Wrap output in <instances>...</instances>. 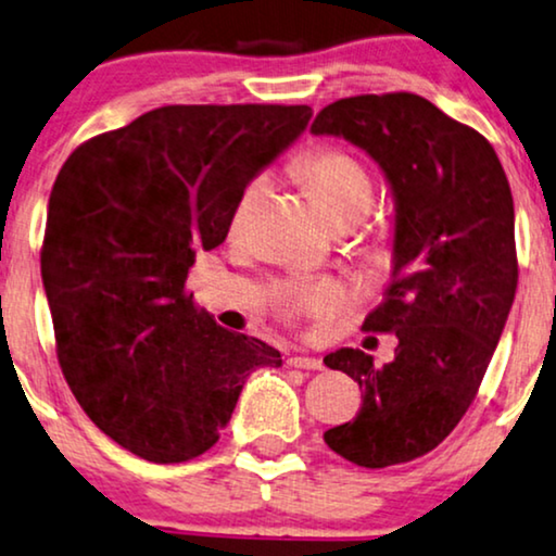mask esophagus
<instances>
[{
  "label": "esophagus",
  "mask_w": 556,
  "mask_h": 556,
  "mask_svg": "<svg viewBox=\"0 0 556 556\" xmlns=\"http://www.w3.org/2000/svg\"><path fill=\"white\" fill-rule=\"evenodd\" d=\"M287 366L292 368H302V371H323V361L320 358H313V355H292V358H287Z\"/></svg>",
  "instance_id": "1"
}]
</instances>
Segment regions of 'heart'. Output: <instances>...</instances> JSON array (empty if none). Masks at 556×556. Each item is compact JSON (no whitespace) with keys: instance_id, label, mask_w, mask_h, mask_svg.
Masks as SVG:
<instances>
[{"instance_id":"heart-1","label":"heart","mask_w":556,"mask_h":556,"mask_svg":"<svg viewBox=\"0 0 556 556\" xmlns=\"http://www.w3.org/2000/svg\"><path fill=\"white\" fill-rule=\"evenodd\" d=\"M298 173L302 182L307 185L315 201L320 203L336 226L355 224L371 211L374 205V180L368 169L358 157L340 147H320L305 154L300 162ZM269 180L266 175H258L243 188L239 203L233 211V228L247 224L251 211L262 201ZM348 300V287L336 279H320V282H292L285 285L277 292V305L285 317L313 315L323 317L336 313V309Z\"/></svg>"}]
</instances>
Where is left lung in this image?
<instances>
[{"mask_svg":"<svg viewBox=\"0 0 556 556\" xmlns=\"http://www.w3.org/2000/svg\"><path fill=\"white\" fill-rule=\"evenodd\" d=\"M313 135L366 150L396 198L394 274L366 332H396L391 364L358 348L325 355L364 389L332 453L389 468L432 453L465 417L519 282L514 198L491 142L417 93H364L315 116Z\"/></svg>","mask_w":556,"mask_h":556,"instance_id":"obj_1","label":"left lung"}]
</instances>
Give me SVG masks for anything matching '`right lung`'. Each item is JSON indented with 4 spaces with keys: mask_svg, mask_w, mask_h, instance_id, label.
<instances>
[{
    "mask_svg": "<svg viewBox=\"0 0 556 556\" xmlns=\"http://www.w3.org/2000/svg\"><path fill=\"white\" fill-rule=\"evenodd\" d=\"M313 109L175 103L86 139L55 177L40 271L58 364L96 427L150 463L216 445L262 340L216 325L185 290L201 249L224 243L258 169Z\"/></svg>",
    "mask_w": 556,
    "mask_h": 556,
    "instance_id": "1",
    "label": "right lung"
}]
</instances>
